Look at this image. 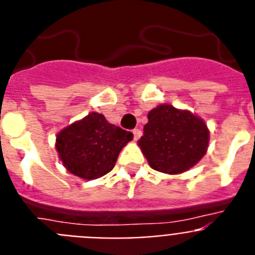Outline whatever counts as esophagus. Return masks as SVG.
I'll list each match as a JSON object with an SVG mask.
<instances>
[{"mask_svg":"<svg viewBox=\"0 0 255 255\" xmlns=\"http://www.w3.org/2000/svg\"><path fill=\"white\" fill-rule=\"evenodd\" d=\"M132 133H133V140L137 141L138 138L141 137V134H142V132H141L140 129H133V132H132Z\"/></svg>","mask_w":255,"mask_h":255,"instance_id":"obj_1","label":"esophagus"}]
</instances>
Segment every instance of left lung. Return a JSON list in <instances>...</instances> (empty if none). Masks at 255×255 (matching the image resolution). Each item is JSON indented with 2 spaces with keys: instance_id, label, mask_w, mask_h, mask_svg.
I'll use <instances>...</instances> for the list:
<instances>
[{
  "instance_id": "left-lung-1",
  "label": "left lung",
  "mask_w": 255,
  "mask_h": 255,
  "mask_svg": "<svg viewBox=\"0 0 255 255\" xmlns=\"http://www.w3.org/2000/svg\"><path fill=\"white\" fill-rule=\"evenodd\" d=\"M209 140L210 132L200 117L164 104L149 111L137 144L153 170L175 175L200 162Z\"/></svg>"
}]
</instances>
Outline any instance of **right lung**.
Instances as JSON below:
<instances>
[{
    "label": "right lung",
    "mask_w": 255,
    "mask_h": 255,
    "mask_svg": "<svg viewBox=\"0 0 255 255\" xmlns=\"http://www.w3.org/2000/svg\"><path fill=\"white\" fill-rule=\"evenodd\" d=\"M132 138L131 132L109 123L102 114L91 113L57 134L55 149L67 171L93 180L114 168L118 155Z\"/></svg>",
    "instance_id": "add662e5"
}]
</instances>
